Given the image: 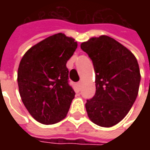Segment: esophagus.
<instances>
[{"instance_id":"obj_1","label":"esophagus","mask_w":150,"mask_h":150,"mask_svg":"<svg viewBox=\"0 0 150 150\" xmlns=\"http://www.w3.org/2000/svg\"><path fill=\"white\" fill-rule=\"evenodd\" d=\"M82 84H83V82H82V81H79V82L78 83V86L79 87V88H81Z\"/></svg>"}]
</instances>
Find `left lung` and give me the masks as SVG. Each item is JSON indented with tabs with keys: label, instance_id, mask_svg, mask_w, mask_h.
Returning <instances> with one entry per match:
<instances>
[{
	"label": "left lung",
	"instance_id": "obj_1",
	"mask_svg": "<svg viewBox=\"0 0 150 150\" xmlns=\"http://www.w3.org/2000/svg\"><path fill=\"white\" fill-rule=\"evenodd\" d=\"M92 59L95 71L96 93L85 104L90 120L109 128L129 112L139 93L140 72L129 50L115 39L100 36L81 44Z\"/></svg>",
	"mask_w": 150,
	"mask_h": 150
}]
</instances>
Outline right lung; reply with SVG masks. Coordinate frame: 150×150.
<instances>
[{"mask_svg": "<svg viewBox=\"0 0 150 150\" xmlns=\"http://www.w3.org/2000/svg\"><path fill=\"white\" fill-rule=\"evenodd\" d=\"M77 42L57 33L34 45L22 57L17 83L23 104L38 122L54 124L66 118L75 92L68 84L67 62Z\"/></svg>", "mask_w": 150, "mask_h": 150, "instance_id": "right-lung-1", "label": "right lung"}]
</instances>
